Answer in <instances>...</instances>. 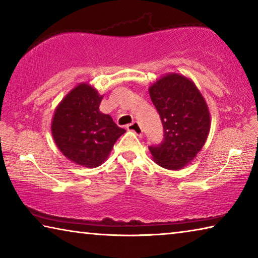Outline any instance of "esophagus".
<instances>
[{"label": "esophagus", "instance_id": "1", "mask_svg": "<svg viewBox=\"0 0 258 258\" xmlns=\"http://www.w3.org/2000/svg\"><path fill=\"white\" fill-rule=\"evenodd\" d=\"M126 127H127V130H128V131H132V132L137 133L138 135H141V134H142V128H141V126H140V124H139V123H137V121H133V123L128 124L127 126H126Z\"/></svg>", "mask_w": 258, "mask_h": 258}]
</instances>
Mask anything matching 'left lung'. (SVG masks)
Masks as SVG:
<instances>
[{
	"instance_id": "1",
	"label": "left lung",
	"mask_w": 258,
	"mask_h": 258,
	"mask_svg": "<svg viewBox=\"0 0 258 258\" xmlns=\"http://www.w3.org/2000/svg\"><path fill=\"white\" fill-rule=\"evenodd\" d=\"M149 93L164 128L163 141L149 150L161 167L180 169L206 142L211 128L207 104L194 83L177 74L160 78Z\"/></svg>"
}]
</instances>
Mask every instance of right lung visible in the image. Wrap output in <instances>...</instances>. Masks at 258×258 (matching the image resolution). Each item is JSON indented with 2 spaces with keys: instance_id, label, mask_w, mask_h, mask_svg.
<instances>
[{
  "instance_id": "1",
  "label": "right lung",
  "mask_w": 258,
  "mask_h": 258,
  "mask_svg": "<svg viewBox=\"0 0 258 258\" xmlns=\"http://www.w3.org/2000/svg\"><path fill=\"white\" fill-rule=\"evenodd\" d=\"M101 99L93 87L78 85L61 101L52 120L56 147L68 159L86 167L102 164L125 133L110 116L100 112Z\"/></svg>"
}]
</instances>
